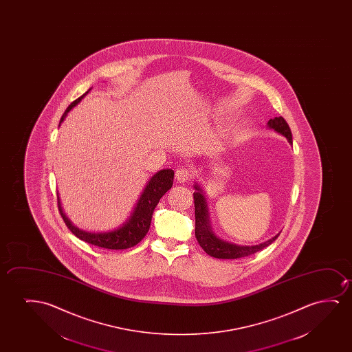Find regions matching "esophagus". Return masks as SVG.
Returning <instances> with one entry per match:
<instances>
[{"label":"esophagus","mask_w":352,"mask_h":352,"mask_svg":"<svg viewBox=\"0 0 352 352\" xmlns=\"http://www.w3.org/2000/svg\"><path fill=\"white\" fill-rule=\"evenodd\" d=\"M175 179L179 183H188L191 179V172L188 168H179L175 172Z\"/></svg>","instance_id":"34e87169"}]
</instances>
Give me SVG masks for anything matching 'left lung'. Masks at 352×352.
<instances>
[{
	"label": "left lung",
	"instance_id": "8db88e82",
	"mask_svg": "<svg viewBox=\"0 0 352 352\" xmlns=\"http://www.w3.org/2000/svg\"><path fill=\"white\" fill-rule=\"evenodd\" d=\"M268 127L272 130L276 131L280 135H284L289 140V144H292V133L289 130V126L283 116H275L268 121ZM195 192H193V201H195V217H196V228H195V236L197 238L198 244L201 245L203 250L207 252L208 255L212 256L215 258H223V260H234L246 256L252 255L257 251L265 249L270 245L273 241L279 236L280 233L276 236L270 238L268 241L261 243L258 245L241 246L236 244H232L228 241H222L215 233L212 231L210 221H209V212H208L207 202L206 196L203 192L202 188L195 184Z\"/></svg>",
	"mask_w": 352,
	"mask_h": 352
}]
</instances>
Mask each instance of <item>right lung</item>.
I'll use <instances>...</instances> for the list:
<instances>
[{"label":"right lung","mask_w":352,"mask_h":352,"mask_svg":"<svg viewBox=\"0 0 352 352\" xmlns=\"http://www.w3.org/2000/svg\"><path fill=\"white\" fill-rule=\"evenodd\" d=\"M91 89H89L84 95L73 101L68 106L66 111L61 116L60 124L65 120L67 116L68 111L72 109L73 107L77 106L79 102L82 101L84 97L87 96V92ZM174 172L173 169H161L160 172L154 174L149 182L146 184L143 192L140 195L138 202L135 204L133 212H131L130 217L126 220L119 228L114 231L109 232H94L82 231L79 230L77 226H74L72 222L68 220V217L65 215L60 203V197H58V210L61 214L63 221L68 227V230L72 232L74 236H78L79 239L87 241L89 244L103 248V249H111V250H121V249H129L132 246L137 245L145 234L148 233L151 223V217L154 209L157 206L161 197L164 193L168 191L169 188L173 185Z\"/></svg>","instance_id":"obj_1"}]
</instances>
